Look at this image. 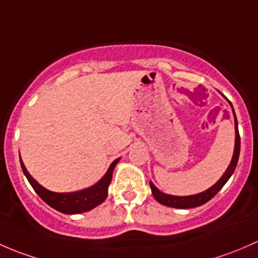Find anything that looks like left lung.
Masks as SVG:
<instances>
[{
  "mask_svg": "<svg viewBox=\"0 0 258 258\" xmlns=\"http://www.w3.org/2000/svg\"><path fill=\"white\" fill-rule=\"evenodd\" d=\"M231 104V103H230ZM232 107V105H231ZM233 110V108H232ZM233 116H235V130H236V142H235V151H233L232 160H231L230 166H228L226 172L222 175L221 179L206 191L200 194H196V195L191 196H172V195H166V194L161 192L158 188L154 186L153 182H150L151 191H153V196L155 198L156 201H159L160 204L165 206H170V208H176V209H191V208H198V206L204 205L208 201L211 200L220 190H221L222 186L227 182V180L230 179L231 175L235 171L236 165H237L238 156H240V134H238V128H237V119H236V114L233 111Z\"/></svg>",
  "mask_w": 258,
  "mask_h": 258,
  "instance_id": "1",
  "label": "left lung"
}]
</instances>
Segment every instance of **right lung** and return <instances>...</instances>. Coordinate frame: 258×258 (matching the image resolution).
Instances as JSON below:
<instances>
[{
	"instance_id": "add662e5",
	"label": "right lung",
	"mask_w": 258,
	"mask_h": 258,
	"mask_svg": "<svg viewBox=\"0 0 258 258\" xmlns=\"http://www.w3.org/2000/svg\"><path fill=\"white\" fill-rule=\"evenodd\" d=\"M21 161V166H22L23 174L26 175L27 180L30 181L31 186L33 190L38 194L39 198L48 204L50 208L55 209L57 211L63 212V214H81V212L89 211V210L94 209L95 206L100 205L103 201L107 199L108 196V186H109L111 181V175H113L114 166L118 164L119 159L114 160L111 165L108 169L107 174L99 180L95 185L92 187L86 188V190L77 191V192L70 194H58L52 192V191L47 190L43 186L38 184L33 177L28 174L27 169L23 165L22 160Z\"/></svg>"
}]
</instances>
